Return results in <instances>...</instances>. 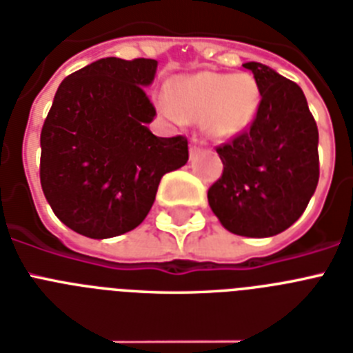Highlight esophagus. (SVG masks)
Wrapping results in <instances>:
<instances>
[{
  "label": "esophagus",
  "instance_id": "1",
  "mask_svg": "<svg viewBox=\"0 0 353 353\" xmlns=\"http://www.w3.org/2000/svg\"><path fill=\"white\" fill-rule=\"evenodd\" d=\"M203 147V141L199 136H192L190 137V156H196L197 152L201 150Z\"/></svg>",
  "mask_w": 353,
  "mask_h": 353
}]
</instances>
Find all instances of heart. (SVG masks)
Masks as SVG:
<instances>
[{
    "instance_id": "1",
    "label": "heart",
    "mask_w": 353,
    "mask_h": 353,
    "mask_svg": "<svg viewBox=\"0 0 353 353\" xmlns=\"http://www.w3.org/2000/svg\"><path fill=\"white\" fill-rule=\"evenodd\" d=\"M159 107L176 121H203L212 137L225 139L252 123L259 107V87L250 74L203 72L176 83V101L163 92Z\"/></svg>"
}]
</instances>
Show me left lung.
Returning a JSON list of instances; mask_svg holds the SVG:
<instances>
[{"instance_id": "obj_1", "label": "left lung", "mask_w": 353, "mask_h": 353, "mask_svg": "<svg viewBox=\"0 0 353 353\" xmlns=\"http://www.w3.org/2000/svg\"><path fill=\"white\" fill-rule=\"evenodd\" d=\"M243 67L261 101L250 127L216 147L223 174L208 188V205L232 234L270 237L294 225L316 192L319 132L297 83L261 63Z\"/></svg>"}]
</instances>
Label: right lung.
Returning <instances> with one entry per match:
<instances>
[{
	"instance_id": "obj_1",
	"label": "right lung",
	"mask_w": 353,
	"mask_h": 353,
	"mask_svg": "<svg viewBox=\"0 0 353 353\" xmlns=\"http://www.w3.org/2000/svg\"><path fill=\"white\" fill-rule=\"evenodd\" d=\"M156 59L103 57L67 76L41 128L39 179L61 223L92 239L141 225L167 172L188 161L185 136L148 130Z\"/></svg>"
}]
</instances>
